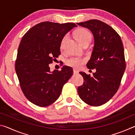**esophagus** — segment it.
<instances>
[{"mask_svg": "<svg viewBox=\"0 0 135 135\" xmlns=\"http://www.w3.org/2000/svg\"><path fill=\"white\" fill-rule=\"evenodd\" d=\"M73 73H74V74H77V73H78V71L77 70L74 69L73 70Z\"/></svg>", "mask_w": 135, "mask_h": 135, "instance_id": "34e87169", "label": "esophagus"}]
</instances>
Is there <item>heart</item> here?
Here are the masks:
<instances>
[{"label": "heart", "mask_w": 135, "mask_h": 135, "mask_svg": "<svg viewBox=\"0 0 135 135\" xmlns=\"http://www.w3.org/2000/svg\"><path fill=\"white\" fill-rule=\"evenodd\" d=\"M75 37L78 41L80 44H81L83 42H89L91 39V35L90 33L87 30L84 28H80L75 32L74 34ZM68 36H65L64 37L62 38V40L61 42V48L62 49L64 45L65 42L66 40L67 39ZM86 58H83V57H79V56H74L71 57L69 59H68L67 61H66V64L72 67L73 68H79L81 67V66L83 64L86 62Z\"/></svg>", "instance_id": "b5f03b06"}]
</instances>
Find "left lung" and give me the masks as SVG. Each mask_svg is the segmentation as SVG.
<instances>
[{"mask_svg": "<svg viewBox=\"0 0 135 135\" xmlns=\"http://www.w3.org/2000/svg\"><path fill=\"white\" fill-rule=\"evenodd\" d=\"M92 32L94 46L89 69H95L93 76L80 72L84 83L79 86L80 98L91 106H100L113 98L119 88L126 69L124 47L118 34L111 27L97 20L77 23Z\"/></svg>", "mask_w": 135, "mask_h": 135, "instance_id": "8db88e82", "label": "left lung"}]
</instances>
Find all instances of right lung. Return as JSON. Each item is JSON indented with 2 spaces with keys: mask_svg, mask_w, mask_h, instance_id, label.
<instances>
[{
  "mask_svg": "<svg viewBox=\"0 0 135 135\" xmlns=\"http://www.w3.org/2000/svg\"><path fill=\"white\" fill-rule=\"evenodd\" d=\"M74 23L43 22L25 34L18 47L15 71L22 92L32 103L44 107L59 98L63 86L73 75L71 67L51 72L49 64L61 54V42Z\"/></svg>",
  "mask_w": 135,
  "mask_h": 135,
  "instance_id": "add662e5",
  "label": "right lung"
}]
</instances>
